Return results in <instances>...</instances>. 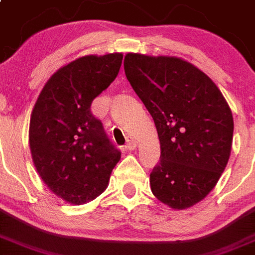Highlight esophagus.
Instances as JSON below:
<instances>
[{"label":"esophagus","instance_id":"esophagus-1","mask_svg":"<svg viewBox=\"0 0 255 255\" xmlns=\"http://www.w3.org/2000/svg\"><path fill=\"white\" fill-rule=\"evenodd\" d=\"M136 146H137L136 140H134V138H132V137H128L127 143H126L125 149L126 150H134V149H136Z\"/></svg>","mask_w":255,"mask_h":255}]
</instances>
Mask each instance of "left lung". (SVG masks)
<instances>
[{
  "instance_id": "1",
  "label": "left lung",
  "mask_w": 255,
  "mask_h": 255,
  "mask_svg": "<svg viewBox=\"0 0 255 255\" xmlns=\"http://www.w3.org/2000/svg\"><path fill=\"white\" fill-rule=\"evenodd\" d=\"M125 72L160 141V160L150 173L152 194L173 209L192 207L214 189L229 163V104L204 72L180 57L129 52Z\"/></svg>"
}]
</instances>
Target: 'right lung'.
Returning <instances> with one entry per match:
<instances>
[{
    "mask_svg": "<svg viewBox=\"0 0 255 255\" xmlns=\"http://www.w3.org/2000/svg\"><path fill=\"white\" fill-rule=\"evenodd\" d=\"M123 55H87L66 64L42 88L30 115L34 167L48 189L66 203L85 204L103 194L121 159L91 113L95 97L109 87Z\"/></svg>",
    "mask_w": 255,
    "mask_h": 255,
    "instance_id": "obj_1",
    "label": "right lung"
}]
</instances>
